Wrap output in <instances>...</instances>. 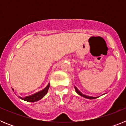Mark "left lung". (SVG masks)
Instances as JSON below:
<instances>
[{
	"label": "left lung",
	"instance_id": "8db88e82",
	"mask_svg": "<svg viewBox=\"0 0 126 126\" xmlns=\"http://www.w3.org/2000/svg\"><path fill=\"white\" fill-rule=\"evenodd\" d=\"M75 89H76V92L78 93L79 94L80 96H83V97H84L86 98H88V99H95L97 97H93V96H87V95H85V94H83V93H81V92H79L78 90V89L76 87H75Z\"/></svg>",
	"mask_w": 126,
	"mask_h": 126
}]
</instances>
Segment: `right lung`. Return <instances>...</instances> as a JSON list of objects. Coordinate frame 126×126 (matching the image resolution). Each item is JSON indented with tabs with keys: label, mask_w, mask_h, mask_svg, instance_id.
I'll list each match as a JSON object with an SVG mask.
<instances>
[{
	"label": "right lung",
	"mask_w": 126,
	"mask_h": 126,
	"mask_svg": "<svg viewBox=\"0 0 126 126\" xmlns=\"http://www.w3.org/2000/svg\"><path fill=\"white\" fill-rule=\"evenodd\" d=\"M50 86V84H48L47 85L46 88H45L44 90H43L41 92H39L38 93H35L34 94H32L31 96H26L24 98H21L19 97L20 98L23 100L27 101V102H36V101L40 100V99H42L43 96H45V94L47 93L48 90V88H49Z\"/></svg>",
	"instance_id": "1"
}]
</instances>
